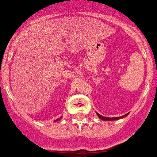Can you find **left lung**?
I'll use <instances>...</instances> for the list:
<instances>
[{
	"mask_svg": "<svg viewBox=\"0 0 157 157\" xmlns=\"http://www.w3.org/2000/svg\"><path fill=\"white\" fill-rule=\"evenodd\" d=\"M98 114V117H99L100 119L102 120V121H115V120H119L121 119V118H123V117H126V116H128V114H125L124 116H123V117H103V116L100 115V114L97 113Z\"/></svg>",
	"mask_w": 157,
	"mask_h": 157,
	"instance_id": "obj_1",
	"label": "left lung"
}]
</instances>
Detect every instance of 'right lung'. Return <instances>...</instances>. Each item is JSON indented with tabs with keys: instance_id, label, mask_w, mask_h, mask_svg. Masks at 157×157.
Wrapping results in <instances>:
<instances>
[{
	"instance_id": "right-lung-1",
	"label": "right lung",
	"mask_w": 157,
	"mask_h": 157,
	"mask_svg": "<svg viewBox=\"0 0 157 157\" xmlns=\"http://www.w3.org/2000/svg\"><path fill=\"white\" fill-rule=\"evenodd\" d=\"M59 119H57V120H56V121H59Z\"/></svg>"
}]
</instances>
